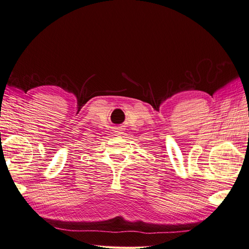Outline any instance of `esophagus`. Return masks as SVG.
<instances>
[{
	"mask_svg": "<svg viewBox=\"0 0 249 249\" xmlns=\"http://www.w3.org/2000/svg\"><path fill=\"white\" fill-rule=\"evenodd\" d=\"M116 133H117V134H122V132H120V130H117Z\"/></svg>",
	"mask_w": 249,
	"mask_h": 249,
	"instance_id": "obj_1",
	"label": "esophagus"
}]
</instances>
